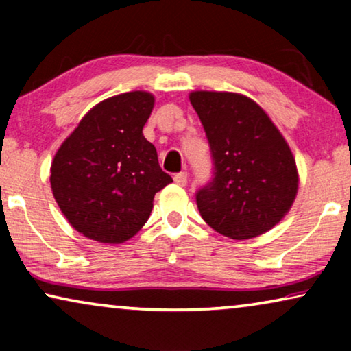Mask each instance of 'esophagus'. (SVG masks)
I'll return each instance as SVG.
<instances>
[{"label": "esophagus", "mask_w": 351, "mask_h": 351, "mask_svg": "<svg viewBox=\"0 0 351 351\" xmlns=\"http://www.w3.org/2000/svg\"><path fill=\"white\" fill-rule=\"evenodd\" d=\"M174 182L177 185L185 186L186 185V172H179V174L174 176Z\"/></svg>", "instance_id": "esophagus-1"}]
</instances>
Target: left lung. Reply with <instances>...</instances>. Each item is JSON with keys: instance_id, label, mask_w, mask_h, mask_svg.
I'll return each instance as SVG.
<instances>
[{"instance_id": "obj_1", "label": "left lung", "mask_w": 351, "mask_h": 351, "mask_svg": "<svg viewBox=\"0 0 351 351\" xmlns=\"http://www.w3.org/2000/svg\"><path fill=\"white\" fill-rule=\"evenodd\" d=\"M213 155V179L196 191L204 222L232 239L268 232L285 217L299 189L295 160L268 114L246 95L195 90Z\"/></svg>"}]
</instances>
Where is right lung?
<instances>
[{"label": "right lung", "mask_w": 351, "mask_h": 351, "mask_svg": "<svg viewBox=\"0 0 351 351\" xmlns=\"http://www.w3.org/2000/svg\"><path fill=\"white\" fill-rule=\"evenodd\" d=\"M155 105L145 90L105 99L65 138L51 165V189L76 232L99 243L132 238L153 198L171 184L142 129Z\"/></svg>", "instance_id": "right-lung-1"}]
</instances>
